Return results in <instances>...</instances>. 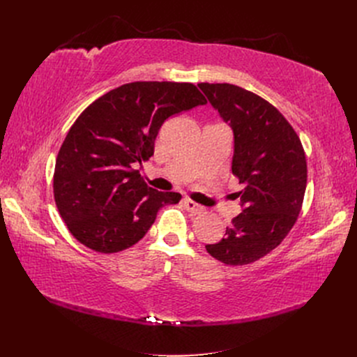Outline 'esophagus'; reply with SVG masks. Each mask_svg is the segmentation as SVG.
<instances>
[{
	"label": "esophagus",
	"mask_w": 357,
	"mask_h": 357,
	"mask_svg": "<svg viewBox=\"0 0 357 357\" xmlns=\"http://www.w3.org/2000/svg\"><path fill=\"white\" fill-rule=\"evenodd\" d=\"M183 207L186 208V211L190 213H194V214H199L202 211V207L199 204H197L195 201L190 199V198H185L183 199Z\"/></svg>",
	"instance_id": "obj_1"
}]
</instances>
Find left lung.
I'll use <instances>...</instances> for the list:
<instances>
[{"label": "left lung", "instance_id": "obj_1", "mask_svg": "<svg viewBox=\"0 0 357 357\" xmlns=\"http://www.w3.org/2000/svg\"><path fill=\"white\" fill-rule=\"evenodd\" d=\"M234 135L233 175L245 185L243 211L226 237L205 249L222 264L249 265L294 227L307 188V160L292 126L266 100L231 84H198Z\"/></svg>", "mask_w": 357, "mask_h": 357}]
</instances>
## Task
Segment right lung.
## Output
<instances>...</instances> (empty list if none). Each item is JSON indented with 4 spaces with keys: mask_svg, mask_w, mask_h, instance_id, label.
Masks as SVG:
<instances>
[{
    "mask_svg": "<svg viewBox=\"0 0 357 357\" xmlns=\"http://www.w3.org/2000/svg\"><path fill=\"white\" fill-rule=\"evenodd\" d=\"M207 100L188 82H130L86 107L56 159L53 194L72 236L100 253H117L144 237L158 211L181 194L149 186L136 165L155 152L159 128Z\"/></svg>",
    "mask_w": 357,
    "mask_h": 357,
    "instance_id": "1",
    "label": "right lung"
}]
</instances>
